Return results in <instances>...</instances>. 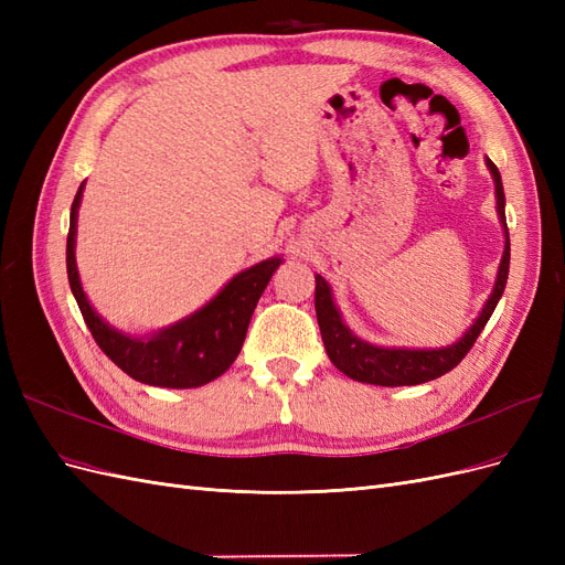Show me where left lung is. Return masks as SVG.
Wrapping results in <instances>:
<instances>
[{
	"instance_id": "obj_1",
	"label": "left lung",
	"mask_w": 565,
	"mask_h": 565,
	"mask_svg": "<svg viewBox=\"0 0 565 565\" xmlns=\"http://www.w3.org/2000/svg\"><path fill=\"white\" fill-rule=\"evenodd\" d=\"M486 164L494 181V200H498V216L504 231V252L498 268V278H494V287L486 306L473 320L471 328L457 341H452V344L438 347V349L370 344V341L351 332V328L337 309L330 282L322 276H316V316L320 324L322 344L334 367L339 372H344L347 377L363 384H374V386H415V384L438 380L440 374L450 372L473 347V341L478 339V334H481V330L486 328V322L490 320L494 306H498L504 292L507 276H509V228H507V216H504L502 177L490 158H486Z\"/></svg>"
}]
</instances>
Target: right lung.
Wrapping results in <instances>:
<instances>
[{"mask_svg":"<svg viewBox=\"0 0 565 565\" xmlns=\"http://www.w3.org/2000/svg\"><path fill=\"white\" fill-rule=\"evenodd\" d=\"M84 181L71 207V231H67L65 264L67 280L77 299L79 311L110 361L127 372L131 380L162 386V388H198L221 377L243 349L247 324L256 309V301L264 295L273 273L282 264L280 256H270L233 276L218 292L167 328L148 334H129L113 328L96 313L87 292H84L75 262L77 243V214L82 204Z\"/></svg>","mask_w":565,"mask_h":565,"instance_id":"add662e5","label":"right lung"}]
</instances>
